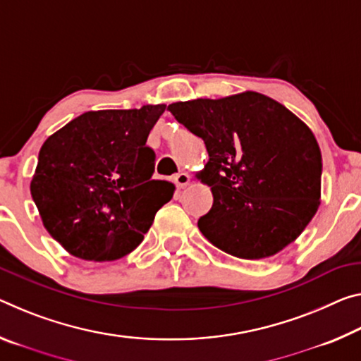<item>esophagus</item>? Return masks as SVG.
<instances>
[{"label": "esophagus", "mask_w": 361, "mask_h": 361, "mask_svg": "<svg viewBox=\"0 0 361 361\" xmlns=\"http://www.w3.org/2000/svg\"><path fill=\"white\" fill-rule=\"evenodd\" d=\"M173 181H175L176 188H180V190H183V188H186L188 185H190V181H191V176L188 175L186 171H180V173H176V175H175Z\"/></svg>", "instance_id": "1"}]
</instances>
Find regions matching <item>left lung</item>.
I'll list each match as a JSON object with an SVG mask.
<instances>
[{
    "label": "left lung",
    "mask_w": 361,
    "mask_h": 361,
    "mask_svg": "<svg viewBox=\"0 0 361 361\" xmlns=\"http://www.w3.org/2000/svg\"><path fill=\"white\" fill-rule=\"evenodd\" d=\"M167 109L207 147L199 178L210 186L214 205L197 221L204 236L247 260L295 241L322 196V152L312 130L255 91Z\"/></svg>",
    "instance_id": "8db88e82"
}]
</instances>
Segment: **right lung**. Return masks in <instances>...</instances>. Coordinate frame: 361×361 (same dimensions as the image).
I'll use <instances>...</instances> for the list:
<instances>
[{
  "label": "right lung",
  "mask_w": 361,
  "mask_h": 361,
  "mask_svg": "<svg viewBox=\"0 0 361 361\" xmlns=\"http://www.w3.org/2000/svg\"><path fill=\"white\" fill-rule=\"evenodd\" d=\"M165 104L85 112L44 141L30 183L43 225L68 254L109 262L138 247L173 185L152 180L147 136Z\"/></svg>",
  "instance_id": "add662e5"
}]
</instances>
